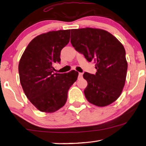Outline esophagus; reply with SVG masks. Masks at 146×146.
I'll list each match as a JSON object with an SVG mask.
<instances>
[{
    "label": "esophagus",
    "mask_w": 146,
    "mask_h": 146,
    "mask_svg": "<svg viewBox=\"0 0 146 146\" xmlns=\"http://www.w3.org/2000/svg\"><path fill=\"white\" fill-rule=\"evenodd\" d=\"M82 76H83L82 73H78V77L79 78H82Z\"/></svg>",
    "instance_id": "obj_1"
}]
</instances>
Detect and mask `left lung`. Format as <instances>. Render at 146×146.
Listing matches in <instances>:
<instances>
[{
	"mask_svg": "<svg viewBox=\"0 0 146 146\" xmlns=\"http://www.w3.org/2000/svg\"><path fill=\"white\" fill-rule=\"evenodd\" d=\"M71 43L87 60L96 63L97 73L86 72L88 82L84 90L89 102L99 107L107 106L120 97L126 78L127 62L122 43L108 31L85 28L71 30Z\"/></svg>",
	"mask_w": 146,
	"mask_h": 146,
	"instance_id": "8db88e82",
	"label": "left lung"
}]
</instances>
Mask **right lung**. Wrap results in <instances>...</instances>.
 Wrapping results in <instances>:
<instances>
[{
	"label": "right lung",
	"mask_w": 146,
	"mask_h": 146,
	"mask_svg": "<svg viewBox=\"0 0 146 146\" xmlns=\"http://www.w3.org/2000/svg\"><path fill=\"white\" fill-rule=\"evenodd\" d=\"M70 29L49 31L35 37L19 64L20 82L27 98L38 110L53 113L65 105L68 91L78 73H54L53 64L60 62V51L70 40Z\"/></svg>",
	"instance_id": "obj_1"
}]
</instances>
